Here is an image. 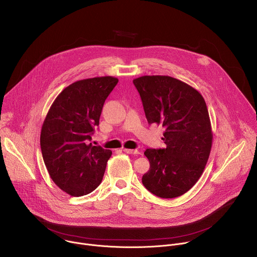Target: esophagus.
Listing matches in <instances>:
<instances>
[{"label":"esophagus","instance_id":"34e87169","mask_svg":"<svg viewBox=\"0 0 257 257\" xmlns=\"http://www.w3.org/2000/svg\"><path fill=\"white\" fill-rule=\"evenodd\" d=\"M123 151H124V153H126V154H130V155H139V154H140V153H139V151H137V150L123 149Z\"/></svg>","mask_w":257,"mask_h":257}]
</instances>
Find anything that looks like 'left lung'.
I'll return each instance as SVG.
<instances>
[{"mask_svg":"<svg viewBox=\"0 0 257 257\" xmlns=\"http://www.w3.org/2000/svg\"><path fill=\"white\" fill-rule=\"evenodd\" d=\"M150 124L165 128L167 148L146 150L150 170L142 184L162 198H175L190 190L209 158L212 131L203 96L189 84L165 75L133 80Z\"/></svg>","mask_w":257,"mask_h":257,"instance_id":"obj_1","label":"left lung"}]
</instances>
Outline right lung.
Here are the masks:
<instances>
[{"instance_id":"add662e5","label":"right lung","mask_w":257,"mask_h":257,"mask_svg":"<svg viewBox=\"0 0 257 257\" xmlns=\"http://www.w3.org/2000/svg\"><path fill=\"white\" fill-rule=\"evenodd\" d=\"M118 78L102 76L67 86L52 103L41 132L45 165L55 184L71 196L92 192L102 180L109 150L89 143L104 100Z\"/></svg>"}]
</instances>
